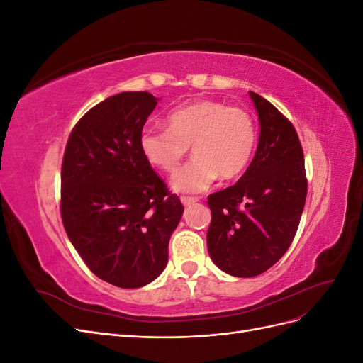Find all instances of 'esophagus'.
<instances>
[{"label":"esophagus","instance_id":"34e87169","mask_svg":"<svg viewBox=\"0 0 363 363\" xmlns=\"http://www.w3.org/2000/svg\"><path fill=\"white\" fill-rule=\"evenodd\" d=\"M199 200L196 199H192V196H182V203H183V206H191V204H194V203H196Z\"/></svg>","mask_w":363,"mask_h":363}]
</instances>
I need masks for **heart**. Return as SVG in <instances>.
Masks as SVG:
<instances>
[{
  "instance_id": "b5f03b06",
  "label": "heart",
  "mask_w": 363,
  "mask_h": 363,
  "mask_svg": "<svg viewBox=\"0 0 363 363\" xmlns=\"http://www.w3.org/2000/svg\"><path fill=\"white\" fill-rule=\"evenodd\" d=\"M168 124L169 128L145 127L139 147L151 164L174 172L192 145L195 157L172 177V188L179 192L206 191L218 177L236 179L255 152V119L240 107L215 100L194 101L172 111Z\"/></svg>"
}]
</instances>
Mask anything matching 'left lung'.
I'll use <instances>...</instances> for the list:
<instances>
[{
  "mask_svg": "<svg viewBox=\"0 0 363 363\" xmlns=\"http://www.w3.org/2000/svg\"><path fill=\"white\" fill-rule=\"evenodd\" d=\"M259 115L255 159L236 184L208 195L212 223L207 250L235 277H255L277 263L292 244L307 195L304 155L291 121L250 92Z\"/></svg>",
  "mask_w": 363,
  "mask_h": 363,
  "instance_id": "obj_1",
  "label": "left lung"
}]
</instances>
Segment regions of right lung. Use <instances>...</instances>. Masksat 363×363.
Returning <instances> with one entry per match:
<instances>
[{
	"label": "right lung",
	"instance_id": "1",
	"mask_svg": "<svg viewBox=\"0 0 363 363\" xmlns=\"http://www.w3.org/2000/svg\"><path fill=\"white\" fill-rule=\"evenodd\" d=\"M156 104L150 92L106 98L75 124L63 155V227L87 268L124 289L160 276L184 211L139 147Z\"/></svg>",
	"mask_w": 363,
	"mask_h": 363
}]
</instances>
